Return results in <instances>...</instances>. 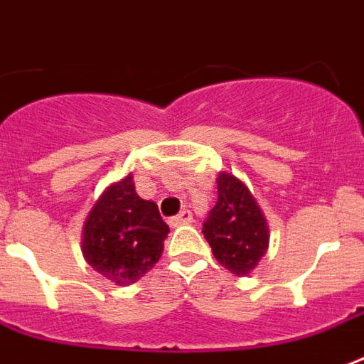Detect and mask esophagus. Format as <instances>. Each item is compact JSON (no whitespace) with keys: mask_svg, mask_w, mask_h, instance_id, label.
I'll return each mask as SVG.
<instances>
[{"mask_svg":"<svg viewBox=\"0 0 364 364\" xmlns=\"http://www.w3.org/2000/svg\"><path fill=\"white\" fill-rule=\"evenodd\" d=\"M192 221H193L192 213H190L188 209H184V211H180L176 217H172L168 223H171V227H180V225H190Z\"/></svg>","mask_w":364,"mask_h":364,"instance_id":"esophagus-1","label":"esophagus"}]
</instances>
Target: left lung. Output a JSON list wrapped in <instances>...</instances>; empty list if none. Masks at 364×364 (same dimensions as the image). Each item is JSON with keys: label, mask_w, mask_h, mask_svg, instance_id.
<instances>
[{"label": "left lung", "mask_w": 364, "mask_h": 364, "mask_svg": "<svg viewBox=\"0 0 364 364\" xmlns=\"http://www.w3.org/2000/svg\"><path fill=\"white\" fill-rule=\"evenodd\" d=\"M203 237L215 259L238 277L258 266L266 254L269 230L248 188L229 172L217 178V203L203 223Z\"/></svg>", "instance_id": "1"}]
</instances>
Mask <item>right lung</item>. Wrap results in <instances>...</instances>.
Listing matches in <instances>:
<instances>
[{"label":"right lung","mask_w":364,"mask_h":364,"mask_svg":"<svg viewBox=\"0 0 364 364\" xmlns=\"http://www.w3.org/2000/svg\"><path fill=\"white\" fill-rule=\"evenodd\" d=\"M168 232L155 201L141 200L126 176L100 196L87 217L83 256L102 277L127 287L159 262Z\"/></svg>","instance_id":"add662e5"}]
</instances>
